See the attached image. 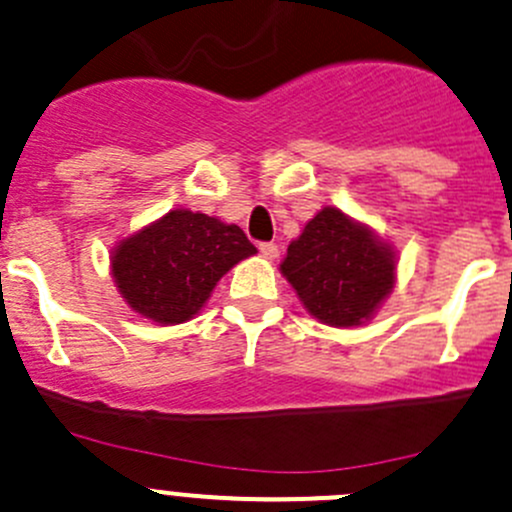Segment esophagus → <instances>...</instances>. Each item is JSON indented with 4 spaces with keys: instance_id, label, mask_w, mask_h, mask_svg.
<instances>
[{
    "instance_id": "obj_1",
    "label": "esophagus",
    "mask_w": 512,
    "mask_h": 512,
    "mask_svg": "<svg viewBox=\"0 0 512 512\" xmlns=\"http://www.w3.org/2000/svg\"><path fill=\"white\" fill-rule=\"evenodd\" d=\"M258 251H261V256L268 258V261H273V258L278 256V246L271 244V241H263V244H258Z\"/></svg>"
}]
</instances>
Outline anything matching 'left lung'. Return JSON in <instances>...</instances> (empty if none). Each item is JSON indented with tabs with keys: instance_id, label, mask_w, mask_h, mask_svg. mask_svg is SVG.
<instances>
[{
	"instance_id": "left-lung-1",
	"label": "left lung",
	"mask_w": 512,
	"mask_h": 512,
	"mask_svg": "<svg viewBox=\"0 0 512 512\" xmlns=\"http://www.w3.org/2000/svg\"><path fill=\"white\" fill-rule=\"evenodd\" d=\"M283 276L311 316L328 326H358L393 288V254L366 226L326 206L288 246Z\"/></svg>"
}]
</instances>
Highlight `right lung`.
<instances>
[{"label":"right lung","instance_id":"obj_1","mask_svg":"<svg viewBox=\"0 0 512 512\" xmlns=\"http://www.w3.org/2000/svg\"><path fill=\"white\" fill-rule=\"evenodd\" d=\"M251 254L239 226L181 209L121 241L111 271L136 313L169 326L194 318L219 278Z\"/></svg>","mask_w":512,"mask_h":512}]
</instances>
